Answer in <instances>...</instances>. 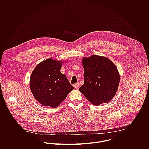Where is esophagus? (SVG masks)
<instances>
[{"mask_svg":"<svg viewBox=\"0 0 149 149\" xmlns=\"http://www.w3.org/2000/svg\"><path fill=\"white\" fill-rule=\"evenodd\" d=\"M74 88H75L76 89H77V88H79V83H76V84H74Z\"/></svg>","mask_w":149,"mask_h":149,"instance_id":"1","label":"esophagus"}]
</instances>
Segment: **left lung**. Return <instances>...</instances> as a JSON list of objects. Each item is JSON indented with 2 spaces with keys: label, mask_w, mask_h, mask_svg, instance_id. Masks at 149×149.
I'll list each match as a JSON object with an SVG mask.
<instances>
[{
  "label": "left lung",
  "mask_w": 149,
  "mask_h": 149,
  "mask_svg": "<svg viewBox=\"0 0 149 149\" xmlns=\"http://www.w3.org/2000/svg\"><path fill=\"white\" fill-rule=\"evenodd\" d=\"M84 84L80 91L95 106L111 101L115 95L120 82L117 67L106 57L92 55L83 57Z\"/></svg>",
  "instance_id": "left-lung-1"
}]
</instances>
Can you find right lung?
<instances>
[{"label": "right lung", "mask_w": 149, "mask_h": 149, "mask_svg": "<svg viewBox=\"0 0 149 149\" xmlns=\"http://www.w3.org/2000/svg\"><path fill=\"white\" fill-rule=\"evenodd\" d=\"M63 61L48 58L38 64L30 78V88L34 98L44 106L56 108L74 88L61 73Z\"/></svg>", "instance_id": "obj_1"}]
</instances>
